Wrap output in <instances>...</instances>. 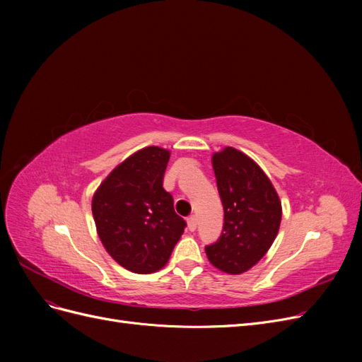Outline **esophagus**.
Returning a JSON list of instances; mask_svg holds the SVG:
<instances>
[{"label": "esophagus", "instance_id": "1", "mask_svg": "<svg viewBox=\"0 0 362 362\" xmlns=\"http://www.w3.org/2000/svg\"><path fill=\"white\" fill-rule=\"evenodd\" d=\"M196 226H198V218H196L194 216H190L189 218H187V228H189V231H194L196 229Z\"/></svg>", "mask_w": 362, "mask_h": 362}]
</instances>
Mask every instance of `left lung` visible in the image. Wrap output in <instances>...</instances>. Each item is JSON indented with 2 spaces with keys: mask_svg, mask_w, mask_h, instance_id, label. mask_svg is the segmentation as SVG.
<instances>
[{
  "mask_svg": "<svg viewBox=\"0 0 362 362\" xmlns=\"http://www.w3.org/2000/svg\"><path fill=\"white\" fill-rule=\"evenodd\" d=\"M211 161L223 205V229L205 254L216 269L240 275L254 267L275 242L282 206L267 175L243 152L228 146Z\"/></svg>",
  "mask_w": 362,
  "mask_h": 362,
  "instance_id": "left-lung-1",
  "label": "left lung"
}]
</instances>
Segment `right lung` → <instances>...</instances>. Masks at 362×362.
Listing matches in <instances>:
<instances>
[{
  "mask_svg": "<svg viewBox=\"0 0 362 362\" xmlns=\"http://www.w3.org/2000/svg\"><path fill=\"white\" fill-rule=\"evenodd\" d=\"M170 152L137 151L112 170L92 199L96 231L105 250L129 272L148 275L166 266L185 221L163 189Z\"/></svg>",
  "mask_w": 362,
  "mask_h": 362,
  "instance_id": "1",
  "label": "right lung"
}]
</instances>
